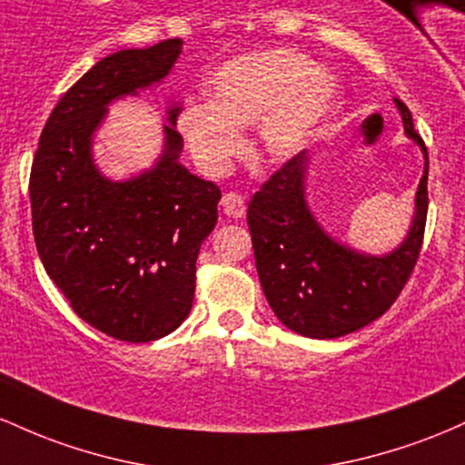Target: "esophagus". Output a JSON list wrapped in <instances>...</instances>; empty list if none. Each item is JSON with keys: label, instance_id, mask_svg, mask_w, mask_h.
<instances>
[{"label": "esophagus", "instance_id": "esophagus-1", "mask_svg": "<svg viewBox=\"0 0 465 465\" xmlns=\"http://www.w3.org/2000/svg\"><path fill=\"white\" fill-rule=\"evenodd\" d=\"M222 208L223 213L232 219L246 215V202H243V197L239 195V193H226V195L222 197Z\"/></svg>", "mask_w": 465, "mask_h": 465}]
</instances>
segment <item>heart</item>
I'll list each match as a JSON object with an SVG mask.
<instances>
[{
    "mask_svg": "<svg viewBox=\"0 0 465 465\" xmlns=\"http://www.w3.org/2000/svg\"><path fill=\"white\" fill-rule=\"evenodd\" d=\"M336 83L294 50H265L228 61L208 83V103L177 114L202 173L222 177L243 153L242 129L257 124V149L270 163H285L305 149L336 103Z\"/></svg>",
    "mask_w": 465,
    "mask_h": 465,
    "instance_id": "obj_1",
    "label": "heart"
}]
</instances>
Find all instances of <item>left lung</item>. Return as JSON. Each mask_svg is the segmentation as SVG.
I'll return each mask as SVG.
<instances>
[{
  "mask_svg": "<svg viewBox=\"0 0 465 465\" xmlns=\"http://www.w3.org/2000/svg\"><path fill=\"white\" fill-rule=\"evenodd\" d=\"M404 134L424 153V175L406 237L391 252L369 254L338 242L307 204L310 151L283 164L248 204L254 261L270 307L288 330L307 338L358 331L393 305L413 272L429 213V151L409 107L395 98Z\"/></svg>",
  "mask_w": 465,
  "mask_h": 465,
  "instance_id": "1",
  "label": "left lung"
}]
</instances>
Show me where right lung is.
<instances>
[{
    "label": "right lung",
    "mask_w": 465,
    "mask_h": 465,
    "mask_svg": "<svg viewBox=\"0 0 465 465\" xmlns=\"http://www.w3.org/2000/svg\"><path fill=\"white\" fill-rule=\"evenodd\" d=\"M182 39L120 50L67 90L39 138L30 171L41 263L78 318L127 342L182 325L195 294V261L217 223L222 191L180 163V103L166 105L164 144L151 169L112 180L94 160L107 107L160 85Z\"/></svg>",
    "instance_id": "right-lung-1"
}]
</instances>
